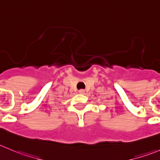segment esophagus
Returning a JSON list of instances; mask_svg holds the SVG:
<instances>
[{"instance_id":"obj_1","label":"esophagus","mask_w":160,"mask_h":160,"mask_svg":"<svg viewBox=\"0 0 160 160\" xmlns=\"http://www.w3.org/2000/svg\"><path fill=\"white\" fill-rule=\"evenodd\" d=\"M79 93H80V94H83V93H84V90H80V91H79Z\"/></svg>"}]
</instances>
